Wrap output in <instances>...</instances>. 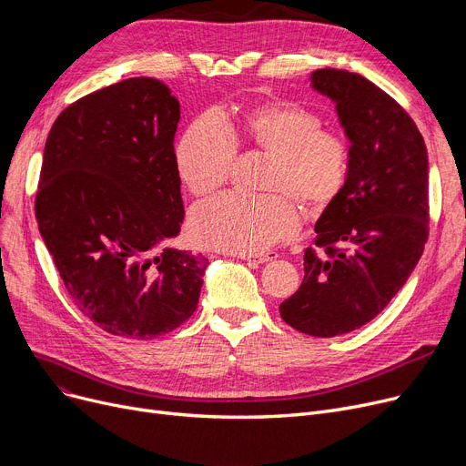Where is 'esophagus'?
<instances>
[{"label": "esophagus", "instance_id": "obj_1", "mask_svg": "<svg viewBox=\"0 0 466 466\" xmlns=\"http://www.w3.org/2000/svg\"><path fill=\"white\" fill-rule=\"evenodd\" d=\"M243 262H248L251 268H258L260 264H266L276 258V255H238Z\"/></svg>", "mask_w": 466, "mask_h": 466}]
</instances>
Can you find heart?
Returning <instances> with one entry per match:
<instances>
[{"mask_svg": "<svg viewBox=\"0 0 466 466\" xmlns=\"http://www.w3.org/2000/svg\"><path fill=\"white\" fill-rule=\"evenodd\" d=\"M239 143L272 157L264 190L274 194H227L196 208L188 234L202 248L257 255L281 246L300 230L299 208L289 196L309 213H321L348 183L350 147L344 137L323 130V118L300 104L266 102L236 115H204L190 122L176 147L183 187L196 198L217 192L230 177Z\"/></svg>", "mask_w": 466, "mask_h": 466, "instance_id": "b5f03b06", "label": "heart"}]
</instances>
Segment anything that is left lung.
<instances>
[{"label": "left lung", "mask_w": 466, "mask_h": 466, "mask_svg": "<svg viewBox=\"0 0 466 466\" xmlns=\"http://www.w3.org/2000/svg\"><path fill=\"white\" fill-rule=\"evenodd\" d=\"M311 88L336 106L350 139V176L315 223L304 281L281 319L332 338L372 321L404 287L429 236V158L410 115L348 69H315Z\"/></svg>", "instance_id": "8db88e82"}]
</instances>
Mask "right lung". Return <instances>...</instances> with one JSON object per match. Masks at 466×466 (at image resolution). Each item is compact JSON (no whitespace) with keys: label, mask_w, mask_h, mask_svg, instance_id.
<instances>
[{"label":"right lung","mask_w":466,"mask_h":466,"mask_svg":"<svg viewBox=\"0 0 466 466\" xmlns=\"http://www.w3.org/2000/svg\"><path fill=\"white\" fill-rule=\"evenodd\" d=\"M177 97L151 77L66 107L45 143L35 217L73 302L106 332L149 339L198 306L208 258L169 248L185 217Z\"/></svg>","instance_id":"obj_1"}]
</instances>
